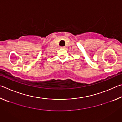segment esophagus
Wrapping results in <instances>:
<instances>
[{
  "instance_id": "1",
  "label": "esophagus",
  "mask_w": 122,
  "mask_h": 122,
  "mask_svg": "<svg viewBox=\"0 0 122 122\" xmlns=\"http://www.w3.org/2000/svg\"><path fill=\"white\" fill-rule=\"evenodd\" d=\"M61 48H65V47H60Z\"/></svg>"
}]
</instances>
